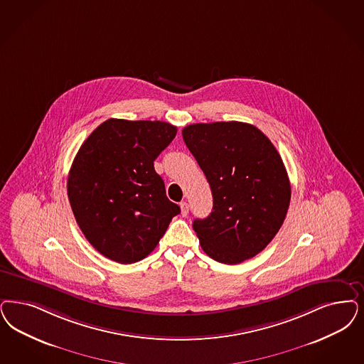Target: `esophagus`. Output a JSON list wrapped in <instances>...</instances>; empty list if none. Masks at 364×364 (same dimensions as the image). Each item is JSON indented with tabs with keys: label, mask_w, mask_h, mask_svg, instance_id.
<instances>
[{
	"label": "esophagus",
	"mask_w": 364,
	"mask_h": 364,
	"mask_svg": "<svg viewBox=\"0 0 364 364\" xmlns=\"http://www.w3.org/2000/svg\"><path fill=\"white\" fill-rule=\"evenodd\" d=\"M180 208H181V215H183V216H187V215H188V203H186V201H181V203H180Z\"/></svg>",
	"instance_id": "34e87169"
}]
</instances>
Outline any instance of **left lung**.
I'll return each instance as SVG.
<instances>
[{
	"label": "left lung",
	"mask_w": 364,
	"mask_h": 364,
	"mask_svg": "<svg viewBox=\"0 0 364 364\" xmlns=\"http://www.w3.org/2000/svg\"><path fill=\"white\" fill-rule=\"evenodd\" d=\"M183 138L213 192V213L195 219L201 249L222 264H240L276 237L288 213L290 183L272 141L250 124H193Z\"/></svg>",
	"instance_id": "1"
}]
</instances>
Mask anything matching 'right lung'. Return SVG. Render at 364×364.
Instances as JSON below:
<instances>
[{"label": "right lung", "mask_w": 364, "mask_h": 364, "mask_svg": "<svg viewBox=\"0 0 364 364\" xmlns=\"http://www.w3.org/2000/svg\"><path fill=\"white\" fill-rule=\"evenodd\" d=\"M176 133L168 122L110 118L76 153L68 199L77 226L106 258L124 264L144 259L180 213L153 164Z\"/></svg>", "instance_id": "1"}]
</instances>
